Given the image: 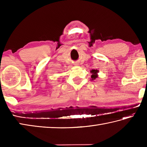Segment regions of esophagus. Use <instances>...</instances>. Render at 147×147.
Masks as SVG:
<instances>
[{
	"instance_id": "obj_1",
	"label": "esophagus",
	"mask_w": 147,
	"mask_h": 147,
	"mask_svg": "<svg viewBox=\"0 0 147 147\" xmlns=\"http://www.w3.org/2000/svg\"><path fill=\"white\" fill-rule=\"evenodd\" d=\"M74 65H78V62H75V63L74 64Z\"/></svg>"
}]
</instances>
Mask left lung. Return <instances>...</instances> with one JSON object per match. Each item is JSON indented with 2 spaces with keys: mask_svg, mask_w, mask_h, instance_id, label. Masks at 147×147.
Instances as JSON below:
<instances>
[{
  "mask_svg": "<svg viewBox=\"0 0 147 147\" xmlns=\"http://www.w3.org/2000/svg\"><path fill=\"white\" fill-rule=\"evenodd\" d=\"M90 73H92V80H95L96 78L98 77V70L97 69H92L90 71Z\"/></svg>",
  "mask_w": 147,
  "mask_h": 147,
  "instance_id": "obj_1",
  "label": "left lung"
}]
</instances>
